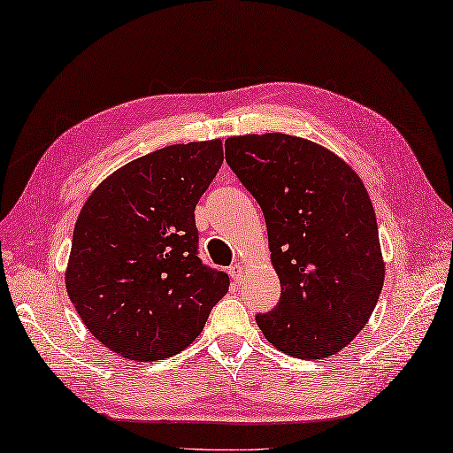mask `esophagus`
<instances>
[{"mask_svg":"<svg viewBox=\"0 0 453 453\" xmlns=\"http://www.w3.org/2000/svg\"><path fill=\"white\" fill-rule=\"evenodd\" d=\"M228 275H230V279L234 280V283H240V280H242V275H244V265L242 264L230 265L228 267Z\"/></svg>","mask_w":453,"mask_h":453,"instance_id":"34e87169","label":"esophagus"}]
</instances>
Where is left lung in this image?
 <instances>
[{
  "label": "left lung",
  "mask_w": 453,
  "mask_h": 453,
  "mask_svg": "<svg viewBox=\"0 0 453 453\" xmlns=\"http://www.w3.org/2000/svg\"><path fill=\"white\" fill-rule=\"evenodd\" d=\"M226 163L264 211L279 304L256 318L296 358L339 353L384 287L376 213L363 180L329 149L287 134L225 142Z\"/></svg>",
  "instance_id": "1"
}]
</instances>
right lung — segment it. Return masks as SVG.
<instances>
[{
  "mask_svg": "<svg viewBox=\"0 0 453 453\" xmlns=\"http://www.w3.org/2000/svg\"><path fill=\"white\" fill-rule=\"evenodd\" d=\"M223 142L170 145L118 168L73 230L67 295L87 329L137 363L184 350L228 290L197 257L194 211L223 165Z\"/></svg>",
  "mask_w": 453,
  "mask_h": 453,
  "instance_id": "obj_1",
  "label": "right lung"
}]
</instances>
